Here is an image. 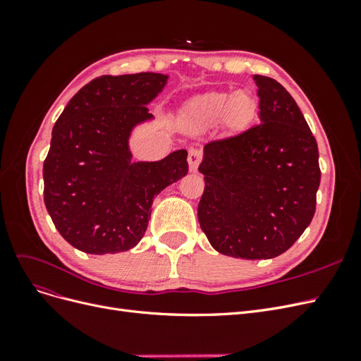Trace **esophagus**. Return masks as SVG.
Listing matches in <instances>:
<instances>
[{"label": "esophagus", "instance_id": "1", "mask_svg": "<svg viewBox=\"0 0 361 361\" xmlns=\"http://www.w3.org/2000/svg\"><path fill=\"white\" fill-rule=\"evenodd\" d=\"M202 161V152L199 149H191L188 152V164H190V170L195 171L199 167V164Z\"/></svg>", "mask_w": 361, "mask_h": 361}]
</instances>
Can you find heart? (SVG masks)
I'll list each match as a JSON object with an SVG mask.
<instances>
[{
    "label": "heart",
    "mask_w": 361,
    "mask_h": 361,
    "mask_svg": "<svg viewBox=\"0 0 361 361\" xmlns=\"http://www.w3.org/2000/svg\"><path fill=\"white\" fill-rule=\"evenodd\" d=\"M253 99L247 93L215 92L195 101L192 111L204 123H214L226 117L233 125H241L253 113Z\"/></svg>",
    "instance_id": "b5f03b06"
}]
</instances>
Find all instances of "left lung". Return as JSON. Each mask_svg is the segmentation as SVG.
Masks as SVG:
<instances>
[{"mask_svg":"<svg viewBox=\"0 0 361 361\" xmlns=\"http://www.w3.org/2000/svg\"><path fill=\"white\" fill-rule=\"evenodd\" d=\"M260 123L209 141L199 171V223L218 253L272 259L310 224L321 182L319 152L297 102L276 80L255 75Z\"/></svg>","mask_w":361,"mask_h":361,"instance_id":"left-lung-1","label":"left lung"}]
</instances>
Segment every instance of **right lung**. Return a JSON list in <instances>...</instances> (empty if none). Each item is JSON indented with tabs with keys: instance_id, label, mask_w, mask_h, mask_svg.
Masks as SVG:
<instances>
[{
	"instance_id": "obj_1",
	"label": "right lung",
	"mask_w": 361,
	"mask_h": 361,
	"mask_svg": "<svg viewBox=\"0 0 361 361\" xmlns=\"http://www.w3.org/2000/svg\"><path fill=\"white\" fill-rule=\"evenodd\" d=\"M167 75H102L76 93L54 125L43 200L60 235L84 253H120L143 238L157 195L188 173L187 150L133 162L130 130Z\"/></svg>"
}]
</instances>
